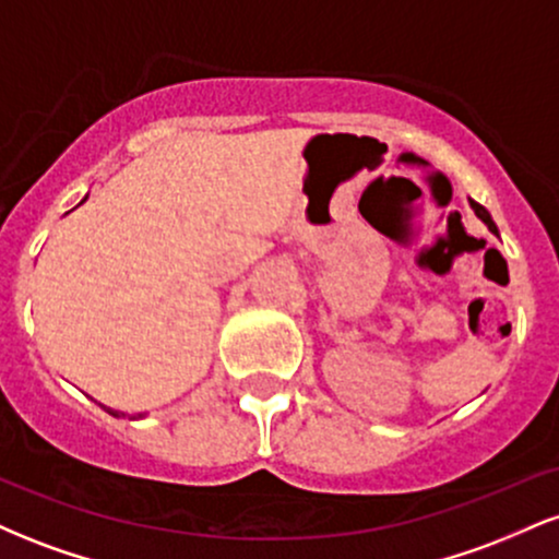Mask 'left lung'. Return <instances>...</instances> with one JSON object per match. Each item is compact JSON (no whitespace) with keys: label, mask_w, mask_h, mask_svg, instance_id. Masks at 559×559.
I'll return each mask as SVG.
<instances>
[{"label":"left lung","mask_w":559,"mask_h":559,"mask_svg":"<svg viewBox=\"0 0 559 559\" xmlns=\"http://www.w3.org/2000/svg\"><path fill=\"white\" fill-rule=\"evenodd\" d=\"M471 207H473V210H476V215L480 217V221H484V223H486V226H489V230H491V234H497V226H493V221H491L489 210H486V207H484V204L473 202V199H471Z\"/></svg>","instance_id":"obj_1"}]
</instances>
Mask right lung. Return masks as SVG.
I'll return each instance as SVG.
<instances>
[{"instance_id": "add662e5", "label": "right lung", "mask_w": 559, "mask_h": 559, "mask_svg": "<svg viewBox=\"0 0 559 559\" xmlns=\"http://www.w3.org/2000/svg\"><path fill=\"white\" fill-rule=\"evenodd\" d=\"M105 409H107V413H110V415H115V418H118V415H120L118 409H110V407H105Z\"/></svg>"}]
</instances>
